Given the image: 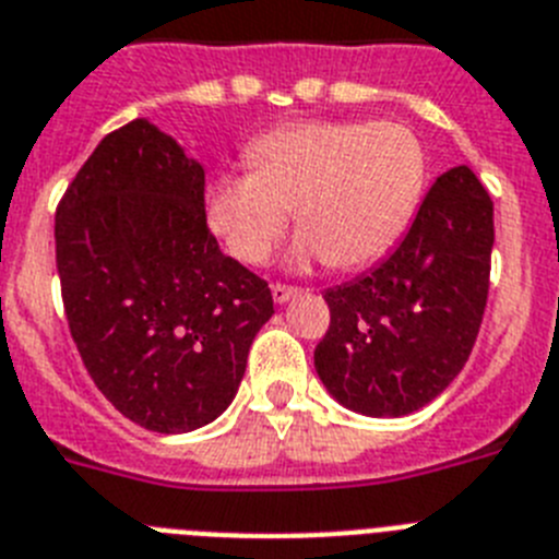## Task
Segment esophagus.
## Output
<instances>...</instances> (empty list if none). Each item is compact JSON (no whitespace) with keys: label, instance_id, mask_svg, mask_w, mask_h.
I'll list each match as a JSON object with an SVG mask.
<instances>
[{"label":"esophagus","instance_id":"esophagus-1","mask_svg":"<svg viewBox=\"0 0 559 559\" xmlns=\"http://www.w3.org/2000/svg\"><path fill=\"white\" fill-rule=\"evenodd\" d=\"M298 295L295 286H286V284H273V300L275 304H286V300H293Z\"/></svg>","mask_w":559,"mask_h":559}]
</instances>
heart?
Segmentation results:
<instances>
[{"label": "heart", "instance_id": "heart-1", "mask_svg": "<svg viewBox=\"0 0 559 559\" xmlns=\"http://www.w3.org/2000/svg\"><path fill=\"white\" fill-rule=\"evenodd\" d=\"M252 171L219 174L205 216L241 264H264L289 225L300 236L289 261L366 266L396 245L414 219L427 157L407 126L380 120H300L252 140Z\"/></svg>", "mask_w": 559, "mask_h": 559}]
</instances>
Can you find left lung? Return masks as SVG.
I'll list each match as a JSON object with an SVG mask.
<instances>
[{"label": "left lung", "mask_w": 559, "mask_h": 559, "mask_svg": "<svg viewBox=\"0 0 559 559\" xmlns=\"http://www.w3.org/2000/svg\"><path fill=\"white\" fill-rule=\"evenodd\" d=\"M492 199L467 165L441 174L396 250L326 289L314 348L329 394L362 416H407L459 377L489 293Z\"/></svg>", "instance_id": "8db88e82"}]
</instances>
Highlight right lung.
<instances>
[{"instance_id":"add662e5","label":"right lung","mask_w":559,"mask_h":559,"mask_svg":"<svg viewBox=\"0 0 559 559\" xmlns=\"http://www.w3.org/2000/svg\"><path fill=\"white\" fill-rule=\"evenodd\" d=\"M56 264L78 354L126 419L188 433L225 414L273 293L219 250L205 168L171 134L138 118L100 140L56 211Z\"/></svg>"}]
</instances>
